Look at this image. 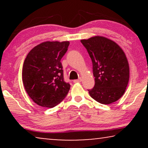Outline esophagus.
<instances>
[{"label":"esophagus","mask_w":148,"mask_h":148,"mask_svg":"<svg viewBox=\"0 0 148 148\" xmlns=\"http://www.w3.org/2000/svg\"><path fill=\"white\" fill-rule=\"evenodd\" d=\"M82 78H79V79H78L73 80V82H74V83H79V82H82Z\"/></svg>","instance_id":"34e87169"}]
</instances>
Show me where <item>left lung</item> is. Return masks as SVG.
I'll list each match as a JSON object with an SVG mask.
<instances>
[{"instance_id":"left-lung-1","label":"left lung","mask_w":148,"mask_h":148,"mask_svg":"<svg viewBox=\"0 0 148 148\" xmlns=\"http://www.w3.org/2000/svg\"><path fill=\"white\" fill-rule=\"evenodd\" d=\"M92 59L95 86L88 90L100 104H110L125 94L129 79V65L122 48L112 40L96 36L81 40Z\"/></svg>"}]
</instances>
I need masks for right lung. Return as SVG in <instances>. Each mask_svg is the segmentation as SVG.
I'll return each mask as SVG.
<instances>
[{
  "label": "right lung",
  "instance_id": "add662e5",
  "mask_svg": "<svg viewBox=\"0 0 148 148\" xmlns=\"http://www.w3.org/2000/svg\"><path fill=\"white\" fill-rule=\"evenodd\" d=\"M69 41H46L36 46L24 60L22 79L25 90L36 104L53 108L61 102L70 90L63 78L60 60Z\"/></svg>",
  "mask_w": 148,
  "mask_h": 148
}]
</instances>
